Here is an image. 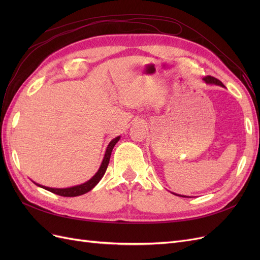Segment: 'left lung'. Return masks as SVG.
Returning a JSON list of instances; mask_svg holds the SVG:
<instances>
[{
  "label": "left lung",
  "instance_id": "obj_1",
  "mask_svg": "<svg viewBox=\"0 0 260 260\" xmlns=\"http://www.w3.org/2000/svg\"><path fill=\"white\" fill-rule=\"evenodd\" d=\"M204 81H205L207 84H215V85H220V86H223L224 88V85H223V83L220 81V80H218V79H216V78H214V77H210V76H207V77H205L203 79ZM172 194H175V195H178V196H182V198H186V196H184V195H180V194H176V193H172Z\"/></svg>",
  "mask_w": 260,
  "mask_h": 260
}]
</instances>
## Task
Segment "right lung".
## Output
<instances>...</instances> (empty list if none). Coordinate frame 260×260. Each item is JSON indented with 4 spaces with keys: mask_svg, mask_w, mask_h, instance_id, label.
<instances>
[{
    "mask_svg": "<svg viewBox=\"0 0 260 260\" xmlns=\"http://www.w3.org/2000/svg\"><path fill=\"white\" fill-rule=\"evenodd\" d=\"M119 140H120V136H118L115 139H113L111 142H109V144H108V146L106 148V152H105V155H104L103 161H102L99 170L96 171V174L94 175L90 180H88V181H86V182H84L82 184L70 186V187H65V188H55V187H49V186H44V185H41V184H39V183H36L35 181H32V182L35 184H37L38 186H40L42 188H45V190H48V191H50V192H52L54 194H57V195H60V196H65V198H75V196H79V195L88 193L89 191H91L92 188L100 182L101 179L103 178V176L105 175V171L107 169L109 158H111L113 148H114V146L116 145V143Z\"/></svg>",
    "mask_w": 260,
    "mask_h": 260,
    "instance_id": "obj_1",
    "label": "right lung"
}]
</instances>
